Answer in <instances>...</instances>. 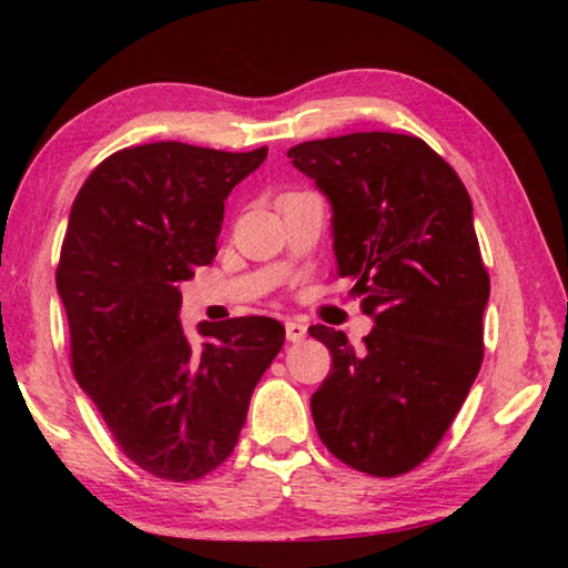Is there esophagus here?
Here are the masks:
<instances>
[{
	"mask_svg": "<svg viewBox=\"0 0 568 568\" xmlns=\"http://www.w3.org/2000/svg\"><path fill=\"white\" fill-rule=\"evenodd\" d=\"M285 335L291 343H301L307 335V328L301 321H285Z\"/></svg>",
	"mask_w": 568,
	"mask_h": 568,
	"instance_id": "obj_1",
	"label": "esophagus"
}]
</instances>
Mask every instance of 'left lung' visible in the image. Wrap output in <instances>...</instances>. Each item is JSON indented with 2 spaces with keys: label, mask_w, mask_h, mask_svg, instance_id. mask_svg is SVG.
<instances>
[{
  "label": "left lung",
  "mask_w": 568,
  "mask_h": 568,
  "mask_svg": "<svg viewBox=\"0 0 568 568\" xmlns=\"http://www.w3.org/2000/svg\"><path fill=\"white\" fill-rule=\"evenodd\" d=\"M287 158L328 197L338 275L376 321L363 348L328 325L307 328L333 355L311 398L315 428L355 470L408 474L434 454L484 361L491 283L474 205L456 170L410 134H341Z\"/></svg>",
  "instance_id": "1"
}]
</instances>
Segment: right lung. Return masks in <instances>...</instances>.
<instances>
[{
    "mask_svg": "<svg viewBox=\"0 0 568 568\" xmlns=\"http://www.w3.org/2000/svg\"><path fill=\"white\" fill-rule=\"evenodd\" d=\"M267 148L150 142L102 160L77 192L57 293L72 371L114 444L142 470L195 480L233 454L250 396L283 348L275 318L180 323V281L217 255L225 200Z\"/></svg>",
    "mask_w": 568,
    "mask_h": 568,
    "instance_id": "add662e5",
    "label": "right lung"
}]
</instances>
